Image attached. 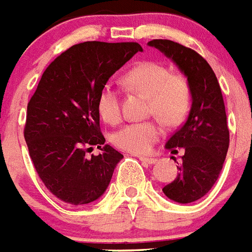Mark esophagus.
<instances>
[{"instance_id":"obj_1","label":"esophagus","mask_w":252,"mask_h":252,"mask_svg":"<svg viewBox=\"0 0 252 252\" xmlns=\"http://www.w3.org/2000/svg\"><path fill=\"white\" fill-rule=\"evenodd\" d=\"M139 159L145 164H154L157 162L156 158H148V157H139Z\"/></svg>"}]
</instances>
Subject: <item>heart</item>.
Masks as SVG:
<instances>
[{
	"mask_svg": "<svg viewBox=\"0 0 252 252\" xmlns=\"http://www.w3.org/2000/svg\"><path fill=\"white\" fill-rule=\"evenodd\" d=\"M125 85L148 96V112L156 115L167 126H177L189 115L192 103L190 81L184 74L171 72L164 64L143 61L135 64L124 76ZM100 117L108 124H116L121 117L120 94L111 84L100 89L96 99ZM163 135L157 120L131 122L113 135L118 149L132 154H147Z\"/></svg>",
	"mask_w": 252,
	"mask_h": 252,
	"instance_id": "b5f03b06",
	"label": "heart"
}]
</instances>
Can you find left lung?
I'll list each match as a JSON object with an SVG mask.
<instances>
[{
	"label": "left lung",
	"instance_id": "8db88e82",
	"mask_svg": "<svg viewBox=\"0 0 252 252\" xmlns=\"http://www.w3.org/2000/svg\"><path fill=\"white\" fill-rule=\"evenodd\" d=\"M148 44L171 59L190 81L192 105L189 117L165 144L172 152L184 148L185 154L177 167L180 173L163 192L176 203H192L216 184L229 147L222 90L210 64L196 51L168 39H153Z\"/></svg>",
	"mask_w": 252,
	"mask_h": 252
}]
</instances>
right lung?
<instances>
[{
  "label": "right lung",
  "instance_id": "right-lung-1",
  "mask_svg": "<svg viewBox=\"0 0 252 252\" xmlns=\"http://www.w3.org/2000/svg\"><path fill=\"white\" fill-rule=\"evenodd\" d=\"M141 51L136 42L79 43L43 72L28 103L24 137L39 178L64 203L83 205L102 196L124 158L104 145L96 99L109 77ZM93 146L102 153L88 158Z\"/></svg>",
  "mask_w": 252,
  "mask_h": 252
}]
</instances>
